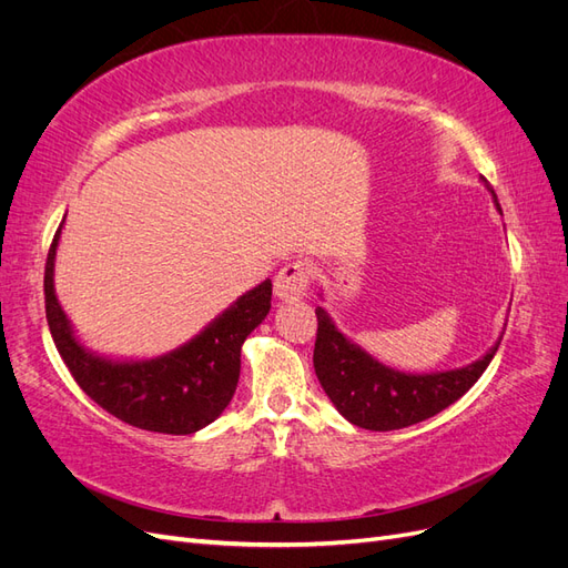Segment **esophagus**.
Returning <instances> with one entry per match:
<instances>
[{"label":"esophagus","instance_id":"34e87169","mask_svg":"<svg viewBox=\"0 0 568 568\" xmlns=\"http://www.w3.org/2000/svg\"><path fill=\"white\" fill-rule=\"evenodd\" d=\"M307 282H311V270H307V265L301 261L288 263L274 277V296L286 303L298 301L305 296Z\"/></svg>","mask_w":568,"mask_h":568}]
</instances>
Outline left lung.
<instances>
[{
  "label": "left lung",
  "instance_id": "obj_1",
  "mask_svg": "<svg viewBox=\"0 0 568 568\" xmlns=\"http://www.w3.org/2000/svg\"><path fill=\"white\" fill-rule=\"evenodd\" d=\"M480 182L486 184L495 209L500 211V201H497L488 180L480 178ZM315 315L317 341L313 365L317 379L334 407L341 412V417H346L359 428H369V432H393V428H405L438 415L440 409L459 400L478 382V376L486 372L503 341V336L497 338L488 353L474 359L471 365L445 372L409 374L379 363L363 346H357L353 338L338 329L322 305H317Z\"/></svg>",
  "mask_w": 568,
  "mask_h": 568
}]
</instances>
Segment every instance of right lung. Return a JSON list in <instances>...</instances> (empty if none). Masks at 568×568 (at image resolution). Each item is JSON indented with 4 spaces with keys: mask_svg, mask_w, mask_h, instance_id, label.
<instances>
[{
    "mask_svg": "<svg viewBox=\"0 0 568 568\" xmlns=\"http://www.w3.org/2000/svg\"><path fill=\"white\" fill-rule=\"evenodd\" d=\"M54 234L44 267V303L51 338L78 386L120 422L146 432L186 436L215 422L239 384L242 346L270 313L272 282L265 280L213 317L182 346L156 357H111L90 351L63 313L54 288Z\"/></svg>",
    "mask_w": 568,
    "mask_h": 568,
    "instance_id": "1",
    "label": "right lung"
}]
</instances>
